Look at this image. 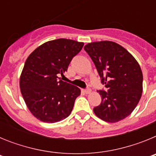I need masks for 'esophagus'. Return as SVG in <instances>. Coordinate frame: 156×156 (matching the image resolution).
Masks as SVG:
<instances>
[{"mask_svg":"<svg viewBox=\"0 0 156 156\" xmlns=\"http://www.w3.org/2000/svg\"><path fill=\"white\" fill-rule=\"evenodd\" d=\"M84 92L86 94H90V92H91V89H90V88H87V89H86V90H84Z\"/></svg>","mask_w":156,"mask_h":156,"instance_id":"34e87169","label":"esophagus"}]
</instances>
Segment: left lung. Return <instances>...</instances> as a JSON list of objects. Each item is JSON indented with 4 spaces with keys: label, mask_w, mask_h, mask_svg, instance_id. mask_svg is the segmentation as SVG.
<instances>
[{
    "label": "left lung",
    "mask_w": 156,
    "mask_h": 156,
    "mask_svg": "<svg viewBox=\"0 0 156 156\" xmlns=\"http://www.w3.org/2000/svg\"><path fill=\"white\" fill-rule=\"evenodd\" d=\"M107 91L99 90L101 103L94 108L101 119L116 122L130 115L141 98L143 75L137 60L123 47L112 41L84 46Z\"/></svg>",
    "instance_id": "1"
}]
</instances>
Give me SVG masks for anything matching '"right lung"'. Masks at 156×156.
Masks as SVG:
<instances>
[{
    "mask_svg": "<svg viewBox=\"0 0 156 156\" xmlns=\"http://www.w3.org/2000/svg\"><path fill=\"white\" fill-rule=\"evenodd\" d=\"M83 47V42L60 38L43 44L27 58L19 86L29 110L37 119L53 123L70 115L80 90L59 76H64Z\"/></svg>",
    "mask_w": 156,
    "mask_h": 156,
    "instance_id": "1",
    "label": "right lung"
}]
</instances>
